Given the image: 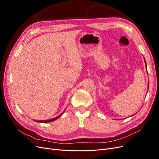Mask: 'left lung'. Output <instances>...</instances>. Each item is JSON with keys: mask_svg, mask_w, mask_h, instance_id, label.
I'll return each mask as SVG.
<instances>
[{"mask_svg": "<svg viewBox=\"0 0 159 159\" xmlns=\"http://www.w3.org/2000/svg\"><path fill=\"white\" fill-rule=\"evenodd\" d=\"M144 59H145V58H144ZM145 63H146V61H145ZM146 65H147V64H146ZM148 85H149V84H148Z\"/></svg>", "mask_w": 159, "mask_h": 159, "instance_id": "obj_1", "label": "left lung"}]
</instances>
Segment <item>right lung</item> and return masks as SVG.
<instances>
[{
  "label": "right lung",
  "mask_w": 159,
  "mask_h": 159,
  "mask_svg": "<svg viewBox=\"0 0 159 159\" xmlns=\"http://www.w3.org/2000/svg\"><path fill=\"white\" fill-rule=\"evenodd\" d=\"M62 115V114H61ZM61 115H60V116H58V117H56V118H54V119H49V120H44V121H38V122H39V123H49V122H51V121H55V120H56L57 119H58Z\"/></svg>",
  "instance_id": "add662e5"
}]
</instances>
